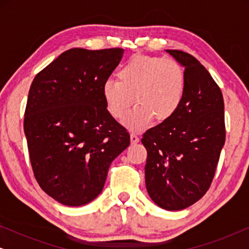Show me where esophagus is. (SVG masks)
Returning <instances> with one entry per match:
<instances>
[{
	"mask_svg": "<svg viewBox=\"0 0 249 249\" xmlns=\"http://www.w3.org/2000/svg\"><path fill=\"white\" fill-rule=\"evenodd\" d=\"M130 142H131V144H136V142H139L138 136L136 135L135 132H131V134H130Z\"/></svg>",
	"mask_w": 249,
	"mask_h": 249,
	"instance_id": "34e87169",
	"label": "esophagus"
}]
</instances>
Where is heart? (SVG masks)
<instances>
[{
	"label": "heart",
	"instance_id": "1",
	"mask_svg": "<svg viewBox=\"0 0 249 249\" xmlns=\"http://www.w3.org/2000/svg\"><path fill=\"white\" fill-rule=\"evenodd\" d=\"M118 78L104 81L102 95L108 113L118 121L124 120L136 101L125 122L129 128L142 130L153 119L164 122L181 105L186 76L176 60L135 54L120 67Z\"/></svg>",
	"mask_w": 249,
	"mask_h": 249
}]
</instances>
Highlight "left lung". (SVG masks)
I'll use <instances>...</instances> for the list:
<instances>
[{"label": "left lung", "instance_id": "8db88e82", "mask_svg": "<svg viewBox=\"0 0 249 249\" xmlns=\"http://www.w3.org/2000/svg\"><path fill=\"white\" fill-rule=\"evenodd\" d=\"M185 68L181 105L164 122L142 135L147 151L146 189L168 211L193 205L209 190L226 141L224 102L205 67L190 54L166 50Z\"/></svg>", "mask_w": 249, "mask_h": 249}]
</instances>
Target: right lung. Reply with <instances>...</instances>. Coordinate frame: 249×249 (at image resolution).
<instances>
[{
	"instance_id": "add662e5",
	"label": "right lung",
	"mask_w": 249,
	"mask_h": 249,
	"mask_svg": "<svg viewBox=\"0 0 249 249\" xmlns=\"http://www.w3.org/2000/svg\"><path fill=\"white\" fill-rule=\"evenodd\" d=\"M122 54V49L68 50L30 86L23 130L34 176L63 205L96 198L112 161L130 144L102 95Z\"/></svg>"
}]
</instances>
